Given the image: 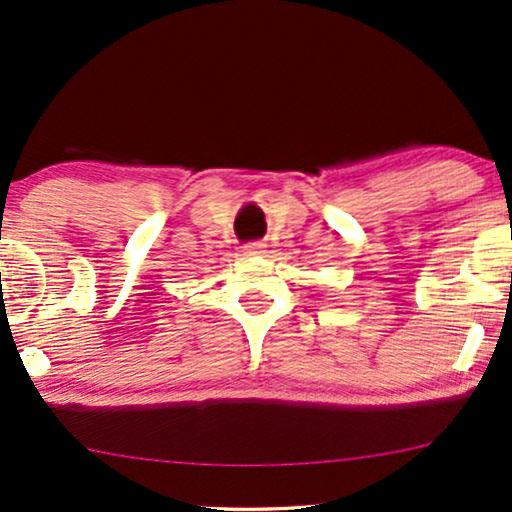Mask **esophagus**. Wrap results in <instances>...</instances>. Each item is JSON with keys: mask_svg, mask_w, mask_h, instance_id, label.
I'll return each instance as SVG.
<instances>
[{"mask_svg": "<svg viewBox=\"0 0 512 512\" xmlns=\"http://www.w3.org/2000/svg\"><path fill=\"white\" fill-rule=\"evenodd\" d=\"M244 256H249V258H254V256H263L266 254V244L263 242H249V244H244Z\"/></svg>", "mask_w": 512, "mask_h": 512, "instance_id": "1", "label": "esophagus"}]
</instances>
